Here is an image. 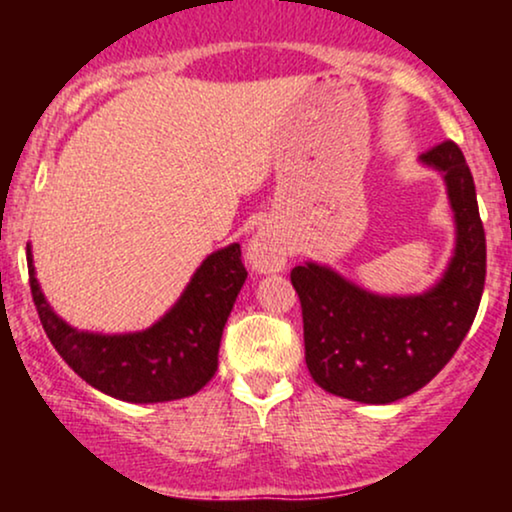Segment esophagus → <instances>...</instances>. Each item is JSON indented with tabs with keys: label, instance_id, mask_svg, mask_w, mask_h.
Here are the masks:
<instances>
[{
	"label": "esophagus",
	"instance_id": "esophagus-1",
	"mask_svg": "<svg viewBox=\"0 0 512 512\" xmlns=\"http://www.w3.org/2000/svg\"><path fill=\"white\" fill-rule=\"evenodd\" d=\"M248 262L260 274H272L286 267V243L274 228H260L248 243Z\"/></svg>",
	"mask_w": 512,
	"mask_h": 512
}]
</instances>
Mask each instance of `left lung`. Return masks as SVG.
I'll return each instance as SVG.
<instances>
[{
	"instance_id": "8db88e82",
	"label": "left lung",
	"mask_w": 512,
	"mask_h": 512,
	"mask_svg": "<svg viewBox=\"0 0 512 512\" xmlns=\"http://www.w3.org/2000/svg\"><path fill=\"white\" fill-rule=\"evenodd\" d=\"M448 187L455 252L436 286L416 296H378L317 262L293 267L301 298L305 363L322 390L363 404H390L421 390L460 349L486 279V236L477 190L460 146L421 154Z\"/></svg>"
}]
</instances>
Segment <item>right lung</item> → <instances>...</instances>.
I'll return each mask as SVG.
<instances>
[{
	"mask_svg": "<svg viewBox=\"0 0 512 512\" xmlns=\"http://www.w3.org/2000/svg\"><path fill=\"white\" fill-rule=\"evenodd\" d=\"M26 260L33 303L57 354L91 387L134 404L190 397L214 378L223 327L248 279L240 245L231 243L199 264L178 303L149 330L93 334L74 330L45 301L31 245Z\"/></svg>",
	"mask_w": 512,
	"mask_h": 512,
	"instance_id": "right-lung-1",
	"label": "right lung"
}]
</instances>
